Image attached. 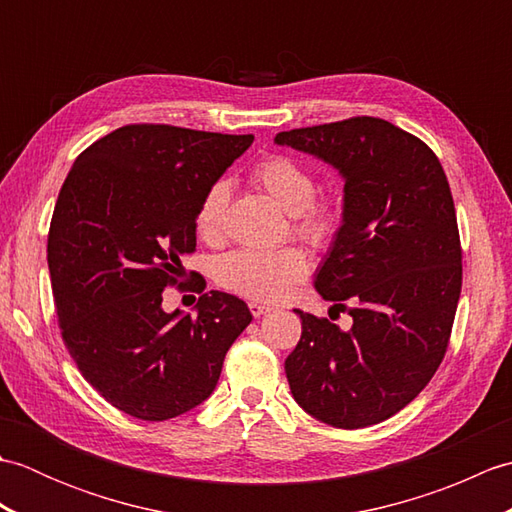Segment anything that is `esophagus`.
<instances>
[{
  "mask_svg": "<svg viewBox=\"0 0 512 512\" xmlns=\"http://www.w3.org/2000/svg\"><path fill=\"white\" fill-rule=\"evenodd\" d=\"M248 308H250V312H253V317H264V314L273 310L270 306H266V303H259V301H250Z\"/></svg>",
  "mask_w": 512,
  "mask_h": 512,
  "instance_id": "esophagus-1",
  "label": "esophagus"
}]
</instances>
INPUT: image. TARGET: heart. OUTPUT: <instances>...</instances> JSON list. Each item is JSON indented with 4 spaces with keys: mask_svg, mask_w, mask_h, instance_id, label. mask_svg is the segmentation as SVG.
<instances>
[{
    "mask_svg": "<svg viewBox=\"0 0 512 512\" xmlns=\"http://www.w3.org/2000/svg\"><path fill=\"white\" fill-rule=\"evenodd\" d=\"M253 180L295 220V233L306 242L321 246L336 231V211L330 204L314 202L317 184L312 173L288 156H268L257 162ZM228 198L224 182L211 184L195 211V231L213 239L222 228ZM308 275V259L297 248L253 250L239 248L217 262V279L239 295L275 301Z\"/></svg>",
    "mask_w": 512,
    "mask_h": 512,
    "instance_id": "obj_1",
    "label": "heart"
}]
</instances>
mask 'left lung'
I'll return each mask as SVG.
<instances>
[{"mask_svg": "<svg viewBox=\"0 0 512 512\" xmlns=\"http://www.w3.org/2000/svg\"><path fill=\"white\" fill-rule=\"evenodd\" d=\"M275 145L339 171L341 226L314 288L334 306L354 303L350 330L295 310L290 391L332 427L378 424L420 394L447 352L462 288L447 176L420 138L372 116L290 129Z\"/></svg>", "mask_w": 512, "mask_h": 512, "instance_id": "obj_1", "label": "left lung"}]
</instances>
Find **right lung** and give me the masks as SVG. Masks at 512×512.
Listing matches in <instances>:
<instances>
[{"mask_svg": "<svg viewBox=\"0 0 512 512\" xmlns=\"http://www.w3.org/2000/svg\"><path fill=\"white\" fill-rule=\"evenodd\" d=\"M253 134L127 125L96 140L65 178L48 235L63 341L83 378L129 416L160 422L213 394L248 306L204 292L193 312L162 308L195 248V211Z\"/></svg>", "mask_w": 512, "mask_h": 512, "instance_id": "add662e5", "label": "right lung"}]
</instances>
